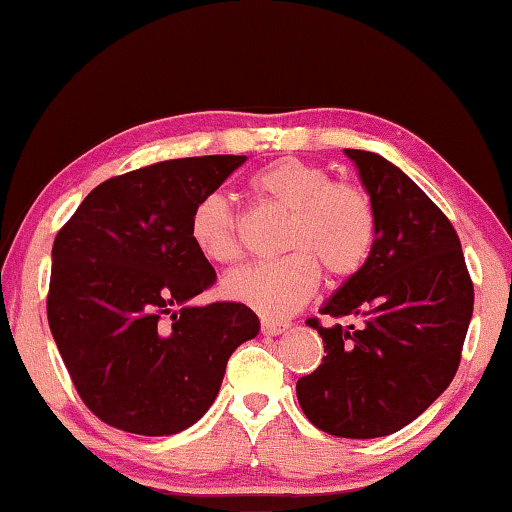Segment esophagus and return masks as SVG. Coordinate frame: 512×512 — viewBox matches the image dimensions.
<instances>
[{"mask_svg":"<svg viewBox=\"0 0 512 512\" xmlns=\"http://www.w3.org/2000/svg\"><path fill=\"white\" fill-rule=\"evenodd\" d=\"M261 331L265 335H282L289 331V324L286 321H270V319H263L261 321Z\"/></svg>","mask_w":512,"mask_h":512,"instance_id":"obj_1","label":"esophagus"}]
</instances>
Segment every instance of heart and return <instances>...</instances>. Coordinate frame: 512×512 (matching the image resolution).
Listing matches in <instances>:
<instances>
[{
	"label": "heart",
	"instance_id": "obj_1",
	"mask_svg": "<svg viewBox=\"0 0 512 512\" xmlns=\"http://www.w3.org/2000/svg\"><path fill=\"white\" fill-rule=\"evenodd\" d=\"M258 195L289 209L284 249L275 261L247 263L223 279L230 300L270 319L300 310L319 286V265L333 277L356 275L375 244V212L368 195L352 184L331 181L324 167L279 158L254 174ZM188 235L207 261L230 263L240 254L237 221L228 198L205 195L191 214Z\"/></svg>",
	"mask_w": 512,
	"mask_h": 512
}]
</instances>
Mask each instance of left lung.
<instances>
[{
	"label": "left lung",
	"instance_id": "8db88e82",
	"mask_svg": "<svg viewBox=\"0 0 512 512\" xmlns=\"http://www.w3.org/2000/svg\"><path fill=\"white\" fill-rule=\"evenodd\" d=\"M375 212L368 261L321 305L359 328L307 321L324 361L296 384L317 429L338 438H380L417 419L450 387L473 317V284L447 216L401 167L345 149Z\"/></svg>",
	"mask_w": 512,
	"mask_h": 512
}]
</instances>
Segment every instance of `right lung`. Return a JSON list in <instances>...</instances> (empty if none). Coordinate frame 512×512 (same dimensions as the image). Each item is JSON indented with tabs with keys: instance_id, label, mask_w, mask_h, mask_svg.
I'll return each mask as SVG.
<instances>
[{
	"instance_id": "add662e5",
	"label": "right lung",
	"mask_w": 512,
	"mask_h": 512,
	"mask_svg": "<svg viewBox=\"0 0 512 512\" xmlns=\"http://www.w3.org/2000/svg\"><path fill=\"white\" fill-rule=\"evenodd\" d=\"M247 156L165 160L93 188L53 242L48 326L83 403L137 436L193 426L230 354L261 321L242 303L193 305L216 272L191 214Z\"/></svg>"
}]
</instances>
